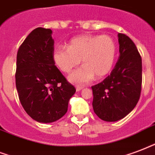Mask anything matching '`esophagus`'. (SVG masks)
Instances as JSON below:
<instances>
[{"label":"esophagus","mask_w":155,"mask_h":155,"mask_svg":"<svg viewBox=\"0 0 155 155\" xmlns=\"http://www.w3.org/2000/svg\"><path fill=\"white\" fill-rule=\"evenodd\" d=\"M84 88V87H82V86H80V85H76L75 86V89H76V91L77 92H80L81 89H83Z\"/></svg>","instance_id":"1"}]
</instances>
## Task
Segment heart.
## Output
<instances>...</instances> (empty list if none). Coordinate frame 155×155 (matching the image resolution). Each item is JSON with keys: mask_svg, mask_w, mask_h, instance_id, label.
Returning <instances> with one entry per match:
<instances>
[{"mask_svg": "<svg viewBox=\"0 0 155 155\" xmlns=\"http://www.w3.org/2000/svg\"><path fill=\"white\" fill-rule=\"evenodd\" d=\"M116 58V45L107 35H81L72 38L68 46L56 47L53 52L55 64L64 72H70L80 63L82 67L69 75V80L84 84L105 77L110 72Z\"/></svg>", "mask_w": 155, "mask_h": 155, "instance_id": "b5f03b06", "label": "heart"}]
</instances>
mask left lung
<instances>
[{
	"mask_svg": "<svg viewBox=\"0 0 155 155\" xmlns=\"http://www.w3.org/2000/svg\"><path fill=\"white\" fill-rule=\"evenodd\" d=\"M120 57L102 82L92 87L93 108L106 122H115L129 114L140 98L142 82L141 58L133 41L119 33Z\"/></svg>",
	"mask_w": 155,
	"mask_h": 155,
	"instance_id": "left-lung-1",
	"label": "left lung"
}]
</instances>
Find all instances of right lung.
Listing matches in <instances>:
<instances>
[{
    "label": "right lung",
    "mask_w": 155,
    "mask_h": 155,
    "mask_svg": "<svg viewBox=\"0 0 155 155\" xmlns=\"http://www.w3.org/2000/svg\"><path fill=\"white\" fill-rule=\"evenodd\" d=\"M52 33L35 28L17 54L15 81L20 102L31 118L44 124L61 119L76 91L55 66Z\"/></svg>",
    "instance_id": "right-lung-1"
}]
</instances>
